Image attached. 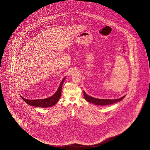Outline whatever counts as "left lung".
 Returning a JSON list of instances; mask_svg holds the SVG:
<instances>
[{
	"instance_id": "8db88e82",
	"label": "left lung",
	"mask_w": 150,
	"mask_h": 150,
	"mask_svg": "<svg viewBox=\"0 0 150 150\" xmlns=\"http://www.w3.org/2000/svg\"><path fill=\"white\" fill-rule=\"evenodd\" d=\"M84 98L89 103H93L95 105H99V106H105V105H109L111 104L119 102L120 101L122 100L125 97L126 95L121 97L120 98L117 99H98L93 98V97L88 96L86 94V93L83 91Z\"/></svg>"
}]
</instances>
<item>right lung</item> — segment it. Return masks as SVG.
Here are the masks:
<instances>
[{
	"label": "right lung",
	"instance_id": "add662e5",
	"mask_svg": "<svg viewBox=\"0 0 150 150\" xmlns=\"http://www.w3.org/2000/svg\"><path fill=\"white\" fill-rule=\"evenodd\" d=\"M65 79V77L62 80V81L59 85V87L58 88V89L56 91V93H54L53 96L47 98L29 100V99H25V98L22 97V96H21V97L26 103L29 104L30 106L37 107H41V108L51 107L52 106L55 105L61 97L62 85Z\"/></svg>",
	"mask_w": 150,
	"mask_h": 150
}]
</instances>
